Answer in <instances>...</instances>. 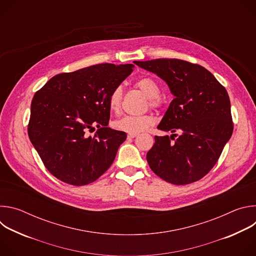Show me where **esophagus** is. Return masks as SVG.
I'll list each match as a JSON object with an SVG mask.
<instances>
[{"label": "esophagus", "instance_id": "1", "mask_svg": "<svg viewBox=\"0 0 256 256\" xmlns=\"http://www.w3.org/2000/svg\"><path fill=\"white\" fill-rule=\"evenodd\" d=\"M136 134H128V140H132V138H136Z\"/></svg>", "mask_w": 256, "mask_h": 256}]
</instances>
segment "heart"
Returning a JSON list of instances; mask_svg holds the SVG:
<instances>
[{
    "label": "heart",
    "instance_id": "heart-1",
    "mask_svg": "<svg viewBox=\"0 0 256 256\" xmlns=\"http://www.w3.org/2000/svg\"><path fill=\"white\" fill-rule=\"evenodd\" d=\"M136 86L149 98L151 107H158L161 103L160 94L161 88L156 80L150 77L140 78L136 82ZM122 101V88L116 87L108 97V107L112 112L118 114L120 110ZM154 124V118L151 116H126L114 122V126L118 130L128 134H138L150 128Z\"/></svg>",
    "mask_w": 256,
    "mask_h": 256
}]
</instances>
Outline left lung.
<instances>
[{
  "label": "left lung",
  "instance_id": "1",
  "mask_svg": "<svg viewBox=\"0 0 256 256\" xmlns=\"http://www.w3.org/2000/svg\"><path fill=\"white\" fill-rule=\"evenodd\" d=\"M166 82L174 99L158 128L180 132L155 136L147 153L152 171L163 180L184 186L202 178L214 166L233 132L229 95L204 66L177 58L134 62Z\"/></svg>",
  "mask_w": 256,
  "mask_h": 256
}]
</instances>
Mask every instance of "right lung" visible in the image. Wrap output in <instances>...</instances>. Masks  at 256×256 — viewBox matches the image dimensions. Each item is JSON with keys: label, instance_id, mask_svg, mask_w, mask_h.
Segmentation results:
<instances>
[{"label": "right lung", "instance_id": "1", "mask_svg": "<svg viewBox=\"0 0 256 256\" xmlns=\"http://www.w3.org/2000/svg\"><path fill=\"white\" fill-rule=\"evenodd\" d=\"M132 64H99L52 77L31 102L28 136L46 169L81 186L114 163L124 132L108 128L112 91L132 74ZM98 128L94 137L86 132Z\"/></svg>", "mask_w": 256, "mask_h": 256}]
</instances>
